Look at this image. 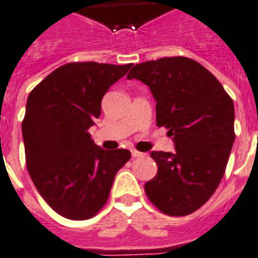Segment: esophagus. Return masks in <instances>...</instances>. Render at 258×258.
Wrapping results in <instances>:
<instances>
[{"instance_id":"esophagus-1","label":"esophagus","mask_w":258,"mask_h":258,"mask_svg":"<svg viewBox=\"0 0 258 258\" xmlns=\"http://www.w3.org/2000/svg\"><path fill=\"white\" fill-rule=\"evenodd\" d=\"M131 155H133V158H139V156H143V154H142V152H139V151H136V150H131Z\"/></svg>"}]
</instances>
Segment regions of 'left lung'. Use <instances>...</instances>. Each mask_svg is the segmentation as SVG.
Instances as JSON below:
<instances>
[{
	"instance_id": "8db88e82",
	"label": "left lung",
	"mask_w": 258,
	"mask_h": 258,
	"mask_svg": "<svg viewBox=\"0 0 258 258\" xmlns=\"http://www.w3.org/2000/svg\"><path fill=\"white\" fill-rule=\"evenodd\" d=\"M150 87L156 125L175 152L152 151L158 173L146 183L150 202L169 216H187L215 194L234 142V106L212 73L185 56L135 64L127 75Z\"/></svg>"
}]
</instances>
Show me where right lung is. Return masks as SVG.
Segmentation results:
<instances>
[{
	"label": "right lung",
	"instance_id": "right-lung-1",
	"mask_svg": "<svg viewBox=\"0 0 258 258\" xmlns=\"http://www.w3.org/2000/svg\"><path fill=\"white\" fill-rule=\"evenodd\" d=\"M131 66L63 64L29 94L22 122L27 171L43 200L66 219L95 216L131 158L128 150L96 146L89 134L103 95Z\"/></svg>",
	"mask_w": 258,
	"mask_h": 258
}]
</instances>
